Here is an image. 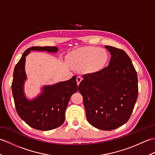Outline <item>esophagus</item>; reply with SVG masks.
Returning a JSON list of instances; mask_svg holds the SVG:
<instances>
[{
  "mask_svg": "<svg viewBox=\"0 0 155 155\" xmlns=\"http://www.w3.org/2000/svg\"><path fill=\"white\" fill-rule=\"evenodd\" d=\"M81 81H82V78H81V77H77V82L78 85L79 84V83H81Z\"/></svg>",
  "mask_w": 155,
  "mask_h": 155,
  "instance_id": "obj_1",
  "label": "esophagus"
}]
</instances>
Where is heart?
<instances>
[{
  "label": "heart",
  "instance_id": "1",
  "mask_svg": "<svg viewBox=\"0 0 155 155\" xmlns=\"http://www.w3.org/2000/svg\"><path fill=\"white\" fill-rule=\"evenodd\" d=\"M108 61V54L103 48L88 47L72 52L69 57L70 64L74 68L80 69L86 66L90 73L99 71Z\"/></svg>",
  "mask_w": 155,
  "mask_h": 155
}]
</instances>
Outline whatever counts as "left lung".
<instances>
[{
    "label": "left lung",
    "instance_id": "8db88e82",
    "mask_svg": "<svg viewBox=\"0 0 155 155\" xmlns=\"http://www.w3.org/2000/svg\"><path fill=\"white\" fill-rule=\"evenodd\" d=\"M104 47L111 55L108 67L84 74L78 90L83 97L88 123L98 129L111 130L129 119L138 97V77L126 52Z\"/></svg>",
    "mask_w": 155,
    "mask_h": 155
}]
</instances>
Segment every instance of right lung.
Listing matches in <instances>:
<instances>
[{"mask_svg":"<svg viewBox=\"0 0 155 155\" xmlns=\"http://www.w3.org/2000/svg\"><path fill=\"white\" fill-rule=\"evenodd\" d=\"M31 51H47L56 53L57 47H32L26 50L13 72L12 92L15 108L18 116L29 126L40 130H49L61 126L65 119L70 98L78 90L77 77L41 88L37 97L28 99L24 86L27 77L25 72L26 57Z\"/></svg>","mask_w":155,"mask_h":155,"instance_id":"add662e5","label":"right lung"}]
</instances>
